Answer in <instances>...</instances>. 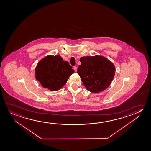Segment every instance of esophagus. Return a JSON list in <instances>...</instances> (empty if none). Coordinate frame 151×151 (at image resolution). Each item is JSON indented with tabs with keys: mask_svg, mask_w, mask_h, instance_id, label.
I'll return each mask as SVG.
<instances>
[{
	"mask_svg": "<svg viewBox=\"0 0 151 151\" xmlns=\"http://www.w3.org/2000/svg\"><path fill=\"white\" fill-rule=\"evenodd\" d=\"M73 68H74V70L75 72H77V68L76 66H74V67H73Z\"/></svg>",
	"mask_w": 151,
	"mask_h": 151,
	"instance_id": "1",
	"label": "esophagus"
}]
</instances>
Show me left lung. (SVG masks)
Returning a JSON list of instances; mask_svg holds the SVG:
<instances>
[{
	"label": "left lung",
	"mask_w": 151,
	"mask_h": 151,
	"mask_svg": "<svg viewBox=\"0 0 151 151\" xmlns=\"http://www.w3.org/2000/svg\"><path fill=\"white\" fill-rule=\"evenodd\" d=\"M80 61L77 72L88 91L100 93L109 87L115 74L113 63L99 55L83 56Z\"/></svg>",
	"instance_id": "8db88e82"
}]
</instances>
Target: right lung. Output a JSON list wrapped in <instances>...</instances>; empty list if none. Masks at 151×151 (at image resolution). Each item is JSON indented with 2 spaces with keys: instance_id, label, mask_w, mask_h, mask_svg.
Listing matches in <instances>:
<instances>
[{
  "instance_id": "add662e5",
  "label": "right lung",
  "mask_w": 151,
  "mask_h": 151,
  "mask_svg": "<svg viewBox=\"0 0 151 151\" xmlns=\"http://www.w3.org/2000/svg\"><path fill=\"white\" fill-rule=\"evenodd\" d=\"M35 78L42 86L50 91H58L66 83L74 70L60 55H48L35 68Z\"/></svg>"
}]
</instances>
